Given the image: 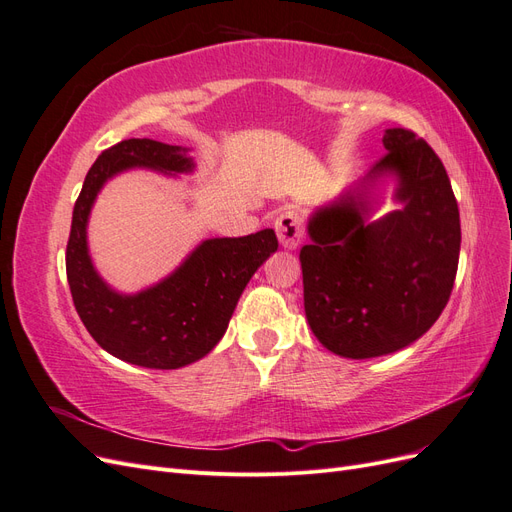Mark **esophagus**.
<instances>
[{
    "label": "esophagus",
    "instance_id": "esophagus-1",
    "mask_svg": "<svg viewBox=\"0 0 512 512\" xmlns=\"http://www.w3.org/2000/svg\"><path fill=\"white\" fill-rule=\"evenodd\" d=\"M275 232L284 250H297L303 241V224L294 209H284L275 220Z\"/></svg>",
    "mask_w": 512,
    "mask_h": 512
}]
</instances>
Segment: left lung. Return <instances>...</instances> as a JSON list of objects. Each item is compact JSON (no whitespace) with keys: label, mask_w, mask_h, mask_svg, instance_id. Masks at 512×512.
Segmentation results:
<instances>
[{"label":"left lung","mask_w":512,"mask_h":512,"mask_svg":"<svg viewBox=\"0 0 512 512\" xmlns=\"http://www.w3.org/2000/svg\"><path fill=\"white\" fill-rule=\"evenodd\" d=\"M386 156L307 218L303 303L318 342L344 359H374L423 337L457 275L461 224L446 170L410 130H384ZM394 185L398 207L382 216Z\"/></svg>","instance_id":"left-lung-1"}]
</instances>
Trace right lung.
<instances>
[{
    "label": "right lung",
    "instance_id": "add662e5",
    "mask_svg": "<svg viewBox=\"0 0 512 512\" xmlns=\"http://www.w3.org/2000/svg\"><path fill=\"white\" fill-rule=\"evenodd\" d=\"M134 168L179 177L196 170L190 149L151 138H130L102 151L74 205L66 271L72 301L100 348L130 365L179 369L207 356L224 337L252 275L277 252L273 228L247 237L200 241L160 282L119 292L98 273L87 226L104 185Z\"/></svg>",
    "mask_w": 512,
    "mask_h": 512
}]
</instances>
